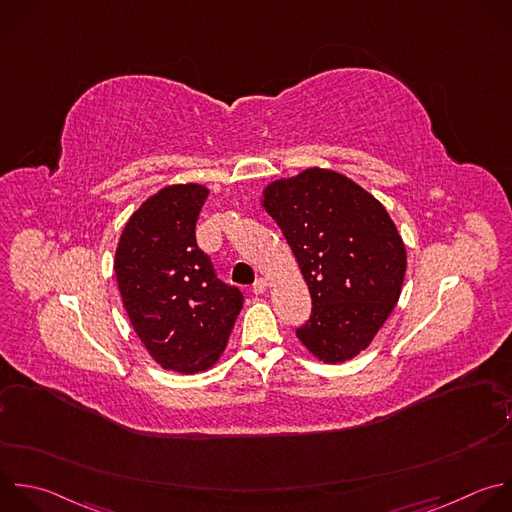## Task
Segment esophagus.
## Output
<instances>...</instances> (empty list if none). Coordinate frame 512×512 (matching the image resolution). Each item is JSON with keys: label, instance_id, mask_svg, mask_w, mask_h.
Returning <instances> with one entry per match:
<instances>
[{"label": "esophagus", "instance_id": "1", "mask_svg": "<svg viewBox=\"0 0 512 512\" xmlns=\"http://www.w3.org/2000/svg\"><path fill=\"white\" fill-rule=\"evenodd\" d=\"M267 287H269V283H267L265 279H257V281L253 283V293H255V295H261V293L267 291Z\"/></svg>", "mask_w": 512, "mask_h": 512}]
</instances>
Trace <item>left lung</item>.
<instances>
[{"mask_svg":"<svg viewBox=\"0 0 512 512\" xmlns=\"http://www.w3.org/2000/svg\"><path fill=\"white\" fill-rule=\"evenodd\" d=\"M263 207L283 231L311 293L295 329L321 362L356 358L398 303L406 249L388 211L348 177L325 168L271 183Z\"/></svg>","mask_w":512,"mask_h":512,"instance_id":"8db88e82","label":"left lung"}]
</instances>
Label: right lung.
I'll use <instances>...</instances> for the list:
<instances>
[{
  "label": "right lung",
  "mask_w": 512,
  "mask_h": 512,
  "mask_svg": "<svg viewBox=\"0 0 512 512\" xmlns=\"http://www.w3.org/2000/svg\"><path fill=\"white\" fill-rule=\"evenodd\" d=\"M209 191L164 187L128 219L114 273L130 323L148 354L183 374L213 366L243 309V293L223 283L199 249L195 227Z\"/></svg>",
  "instance_id": "obj_1"
}]
</instances>
